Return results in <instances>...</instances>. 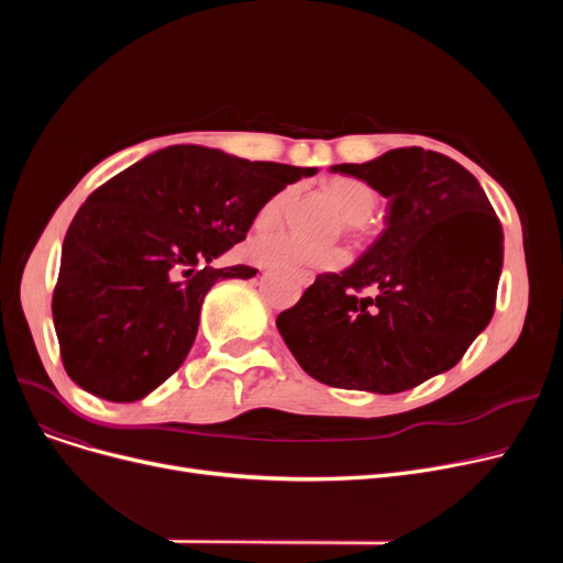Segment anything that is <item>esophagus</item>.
Segmentation results:
<instances>
[{
    "mask_svg": "<svg viewBox=\"0 0 563 563\" xmlns=\"http://www.w3.org/2000/svg\"><path fill=\"white\" fill-rule=\"evenodd\" d=\"M308 280H310V276H308Z\"/></svg>",
    "mask_w": 563,
    "mask_h": 563,
    "instance_id": "esophagus-1",
    "label": "esophagus"
}]
</instances>
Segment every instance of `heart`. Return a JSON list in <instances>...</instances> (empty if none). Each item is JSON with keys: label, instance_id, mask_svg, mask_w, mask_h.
Segmentation results:
<instances>
[{"label": "heart", "instance_id": "heart-1", "mask_svg": "<svg viewBox=\"0 0 563 563\" xmlns=\"http://www.w3.org/2000/svg\"><path fill=\"white\" fill-rule=\"evenodd\" d=\"M297 194L299 189L294 185L278 189L269 200H264L257 210L255 223L260 228L278 225L289 212L294 200H297ZM329 194L338 202L346 228L351 230L363 225L378 205L376 189L369 183L358 180V177H335V180L329 183ZM249 255L253 262L262 266H274V269H333L346 257L342 249H310L283 232L255 234L249 242Z\"/></svg>", "mask_w": 563, "mask_h": 563}]
</instances>
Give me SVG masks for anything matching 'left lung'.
I'll use <instances>...</instances> for the list:
<instances>
[{
    "label": "left lung",
    "instance_id": "obj_1",
    "mask_svg": "<svg viewBox=\"0 0 563 563\" xmlns=\"http://www.w3.org/2000/svg\"><path fill=\"white\" fill-rule=\"evenodd\" d=\"M388 198L386 228L276 327L319 383L395 395L452 369L495 312L505 232L477 177L424 147L338 164Z\"/></svg>",
    "mask_w": 563,
    "mask_h": 563
}]
</instances>
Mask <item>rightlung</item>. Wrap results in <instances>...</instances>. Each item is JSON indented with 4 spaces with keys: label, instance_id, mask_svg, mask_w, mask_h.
Listing matches in <instances>:
<instances>
[{
    "label": "right lung",
    "instance_id": "1",
    "mask_svg": "<svg viewBox=\"0 0 563 563\" xmlns=\"http://www.w3.org/2000/svg\"><path fill=\"white\" fill-rule=\"evenodd\" d=\"M314 173L170 145L96 189L66 232L52 297L68 376L118 404L159 388L191 351L205 294L257 274L210 262L246 240L264 200Z\"/></svg>",
    "mask_w": 563,
    "mask_h": 563
}]
</instances>
